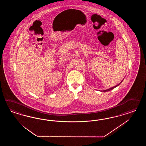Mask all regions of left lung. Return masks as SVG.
<instances>
[{"instance_id":"1","label":"left lung","mask_w":146,"mask_h":146,"mask_svg":"<svg viewBox=\"0 0 146 146\" xmlns=\"http://www.w3.org/2000/svg\"><path fill=\"white\" fill-rule=\"evenodd\" d=\"M122 81H123V80H122ZM122 81H121L120 82L119 84H117V86H115V87H112V88H111L108 89H106V90H103V92H108V91H110V90H112V89H113L115 88L116 87H117V86H118L119 85H120V84L122 82Z\"/></svg>"}]
</instances>
